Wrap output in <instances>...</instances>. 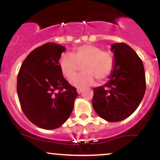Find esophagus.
Masks as SVG:
<instances>
[{"label":"esophagus","instance_id":"34e87169","mask_svg":"<svg viewBox=\"0 0 160 160\" xmlns=\"http://www.w3.org/2000/svg\"><path fill=\"white\" fill-rule=\"evenodd\" d=\"M77 92H78V94H80V93H81L82 92V89H77Z\"/></svg>","mask_w":160,"mask_h":160}]
</instances>
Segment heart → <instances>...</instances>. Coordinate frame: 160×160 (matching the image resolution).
Here are the masks:
<instances>
[{"mask_svg":"<svg viewBox=\"0 0 160 160\" xmlns=\"http://www.w3.org/2000/svg\"><path fill=\"white\" fill-rule=\"evenodd\" d=\"M82 66V74L72 76L76 73L79 65ZM62 72L66 78L70 79V83L78 89H82L98 81H104L111 74L113 68V58L109 52L102 51L98 46L85 44L77 47L72 51V56L62 55L59 59Z\"/></svg>","mask_w":160,"mask_h":160,"instance_id":"heart-1","label":"heart"}]
</instances>
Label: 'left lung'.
I'll return each instance as SVG.
<instances>
[{"label":"left lung","mask_w":160,"mask_h":160,"mask_svg":"<svg viewBox=\"0 0 160 160\" xmlns=\"http://www.w3.org/2000/svg\"><path fill=\"white\" fill-rule=\"evenodd\" d=\"M113 68L109 80L93 89L92 107L99 117L108 122L123 120L135 112L146 90L142 61L126 43H113Z\"/></svg>","instance_id":"left-lung-1"}]
</instances>
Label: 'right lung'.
Masks as SVG:
<instances>
[{
    "instance_id": "1",
    "label": "right lung",
    "mask_w": 160,
    "mask_h": 160,
    "mask_svg": "<svg viewBox=\"0 0 160 160\" xmlns=\"http://www.w3.org/2000/svg\"><path fill=\"white\" fill-rule=\"evenodd\" d=\"M63 46L47 43L32 51L17 78V94L29 120L43 129H55L67 121L78 96L59 66Z\"/></svg>"
}]
</instances>
